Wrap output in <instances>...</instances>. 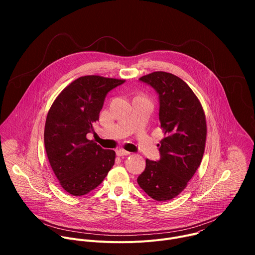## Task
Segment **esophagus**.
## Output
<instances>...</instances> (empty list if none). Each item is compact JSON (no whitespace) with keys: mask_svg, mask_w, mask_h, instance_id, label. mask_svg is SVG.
<instances>
[{"mask_svg":"<svg viewBox=\"0 0 255 255\" xmlns=\"http://www.w3.org/2000/svg\"><path fill=\"white\" fill-rule=\"evenodd\" d=\"M129 154H130V152H128V151H126V150H123V149L117 150V155H118V156H127V155H129Z\"/></svg>","mask_w":255,"mask_h":255,"instance_id":"esophagus-1","label":"esophagus"}]
</instances>
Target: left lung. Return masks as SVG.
<instances>
[{
	"instance_id": "obj_1",
	"label": "left lung",
	"mask_w": 255,
	"mask_h": 255,
	"mask_svg": "<svg viewBox=\"0 0 255 255\" xmlns=\"http://www.w3.org/2000/svg\"><path fill=\"white\" fill-rule=\"evenodd\" d=\"M139 81L158 95L165 137L157 145L160 158L146 159L137 183L149 197L165 202L185 190L201 164L207 136L205 113L191 88L169 72L155 71Z\"/></svg>"
}]
</instances>
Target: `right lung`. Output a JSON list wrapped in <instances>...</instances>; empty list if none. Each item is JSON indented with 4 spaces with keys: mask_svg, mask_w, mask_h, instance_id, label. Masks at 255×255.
Returning <instances> with one entry per match:
<instances>
[{
    "mask_svg": "<svg viewBox=\"0 0 255 255\" xmlns=\"http://www.w3.org/2000/svg\"><path fill=\"white\" fill-rule=\"evenodd\" d=\"M124 80L86 76L68 85L47 114L44 145L51 168L62 189L83 196L96 189L115 162L114 150L87 138L94 132L107 94Z\"/></svg>",
    "mask_w": 255,
    "mask_h": 255,
    "instance_id": "obj_1",
    "label": "right lung"
}]
</instances>
